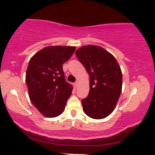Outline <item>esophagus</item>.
Masks as SVG:
<instances>
[{
	"label": "esophagus",
	"mask_w": 155,
	"mask_h": 155,
	"mask_svg": "<svg viewBox=\"0 0 155 155\" xmlns=\"http://www.w3.org/2000/svg\"><path fill=\"white\" fill-rule=\"evenodd\" d=\"M79 81H78V80H77V81H76V82H75V85H76V87H78V85H79Z\"/></svg>",
	"instance_id": "esophagus-1"
}]
</instances>
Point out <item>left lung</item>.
I'll list each match as a JSON object with an SVG mask.
<instances>
[{"instance_id":"1","label":"left lung","mask_w":155,"mask_h":155,"mask_svg":"<svg viewBox=\"0 0 155 155\" xmlns=\"http://www.w3.org/2000/svg\"><path fill=\"white\" fill-rule=\"evenodd\" d=\"M76 54L90 77V92L81 101L83 111L92 119L106 118L114 110L122 92L120 65L111 53L99 46H83Z\"/></svg>"}]
</instances>
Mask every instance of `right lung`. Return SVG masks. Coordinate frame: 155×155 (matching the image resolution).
Wrapping results in <instances>:
<instances>
[{"label":"right lung","mask_w":155,"mask_h":155,"mask_svg":"<svg viewBox=\"0 0 155 155\" xmlns=\"http://www.w3.org/2000/svg\"><path fill=\"white\" fill-rule=\"evenodd\" d=\"M76 47L50 46L41 49L30 60L25 81L32 104L42 115L59 116L72 93L66 82L63 65L72 56Z\"/></svg>","instance_id":"add662e5"}]
</instances>
